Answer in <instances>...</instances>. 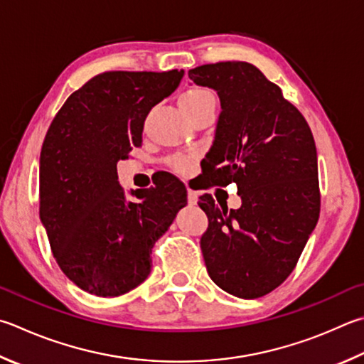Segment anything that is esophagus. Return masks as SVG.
<instances>
[{
	"label": "esophagus",
	"instance_id": "34e87169",
	"mask_svg": "<svg viewBox=\"0 0 364 364\" xmlns=\"http://www.w3.org/2000/svg\"><path fill=\"white\" fill-rule=\"evenodd\" d=\"M188 202H189V205L197 203V194L194 193V191H188Z\"/></svg>",
	"mask_w": 364,
	"mask_h": 364
}]
</instances>
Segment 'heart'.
I'll return each mask as SVG.
<instances>
[{
    "label": "heart",
    "mask_w": 364,
    "mask_h": 364,
    "mask_svg": "<svg viewBox=\"0 0 364 364\" xmlns=\"http://www.w3.org/2000/svg\"><path fill=\"white\" fill-rule=\"evenodd\" d=\"M178 103H180L183 113L189 114L193 113V111L205 107L207 103H216V102H215L213 94H211L210 90L202 89V87H194L181 94Z\"/></svg>",
    "instance_id": "1"
}]
</instances>
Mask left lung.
Listing matches in <instances>:
<instances>
[{"label":"left lung","mask_w":364,"mask_h":364,"mask_svg":"<svg viewBox=\"0 0 364 364\" xmlns=\"http://www.w3.org/2000/svg\"><path fill=\"white\" fill-rule=\"evenodd\" d=\"M216 90L221 113L207 170L213 184H237L240 208L208 194L200 248L210 279L224 291L256 299L293 272L320 215L318 162L306 119L255 65L220 62L189 70Z\"/></svg>","instance_id":"left-lung-1"}]
</instances>
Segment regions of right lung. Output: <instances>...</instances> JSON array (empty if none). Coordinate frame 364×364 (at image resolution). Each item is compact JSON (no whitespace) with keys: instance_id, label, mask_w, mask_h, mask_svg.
<instances>
[{"instance_id":"1","label":"right lung","mask_w":364,"mask_h":364,"mask_svg":"<svg viewBox=\"0 0 364 364\" xmlns=\"http://www.w3.org/2000/svg\"><path fill=\"white\" fill-rule=\"evenodd\" d=\"M183 70L108 71L68 97L39 157V218L63 274L84 291L116 297L148 279L151 251L188 203L171 175L125 193L117 162L141 146L148 113Z\"/></svg>"}]
</instances>
